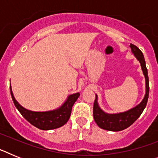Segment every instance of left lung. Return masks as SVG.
<instances>
[{"instance_id": "1", "label": "left lung", "mask_w": 158, "mask_h": 158, "mask_svg": "<svg viewBox=\"0 0 158 158\" xmlns=\"http://www.w3.org/2000/svg\"><path fill=\"white\" fill-rule=\"evenodd\" d=\"M130 47L131 48V51L135 58L141 64L142 70L145 76V80H146V94L142 102L136 107L124 112L116 113V114H108V113L104 112L99 106L98 96L96 94V99H95L94 105H93V118H94L95 122L100 128L107 130V131H120L129 127L139 118L146 107L148 98H149V91H150L149 77H148V71L146 69V61H145L143 54L139 50V48H138L134 44L131 43Z\"/></svg>"}]
</instances>
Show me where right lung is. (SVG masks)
<instances>
[{
	"instance_id": "1",
	"label": "right lung",
	"mask_w": 158,
	"mask_h": 158,
	"mask_svg": "<svg viewBox=\"0 0 158 158\" xmlns=\"http://www.w3.org/2000/svg\"><path fill=\"white\" fill-rule=\"evenodd\" d=\"M10 92L14 104L20 114L33 126L43 131L56 129L65 125L70 117L73 105L80 96L79 93L69 95L61 107L53 111H32L22 107L16 101L11 86Z\"/></svg>"
}]
</instances>
